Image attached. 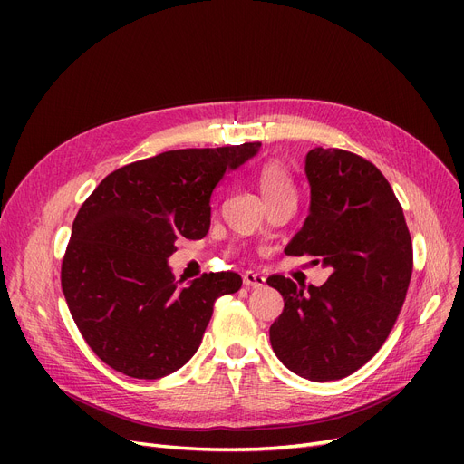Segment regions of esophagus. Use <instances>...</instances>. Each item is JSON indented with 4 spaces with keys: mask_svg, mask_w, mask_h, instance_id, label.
I'll use <instances>...</instances> for the list:
<instances>
[{
    "mask_svg": "<svg viewBox=\"0 0 464 464\" xmlns=\"http://www.w3.org/2000/svg\"><path fill=\"white\" fill-rule=\"evenodd\" d=\"M242 282L250 289V287H263L265 285V276H261L259 273L254 271H246L245 276H242Z\"/></svg>",
    "mask_w": 464,
    "mask_h": 464,
    "instance_id": "34e87169",
    "label": "esophagus"
}]
</instances>
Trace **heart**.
Returning <instances> with one entry per match:
<instances>
[{
  "label": "heart",
  "instance_id": "1",
  "mask_svg": "<svg viewBox=\"0 0 464 464\" xmlns=\"http://www.w3.org/2000/svg\"><path fill=\"white\" fill-rule=\"evenodd\" d=\"M257 186L263 193L266 205L285 198L297 199V188H295L294 177H291L289 169L278 160H269L259 167Z\"/></svg>",
  "mask_w": 464,
  "mask_h": 464
}]
</instances>
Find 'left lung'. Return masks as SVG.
Listing matches in <instances>:
<instances>
[{
	"mask_svg": "<svg viewBox=\"0 0 464 464\" xmlns=\"http://www.w3.org/2000/svg\"><path fill=\"white\" fill-rule=\"evenodd\" d=\"M310 210L287 256H312L331 276L308 294L282 275L266 278L284 297L271 344L285 367L312 382L346 378L392 333L411 278L413 254L402 207L364 158L314 149L306 154Z\"/></svg>",
	"mask_w": 464,
	"mask_h": 464,
	"instance_id": "obj_1",
	"label": "left lung"
}]
</instances>
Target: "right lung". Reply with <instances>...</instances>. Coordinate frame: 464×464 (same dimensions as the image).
I'll use <instances>...</instances> for the list:
<instances>
[{
	"instance_id": "1",
	"label": "right lung",
	"mask_w": 464,
	"mask_h": 464,
	"mask_svg": "<svg viewBox=\"0 0 464 464\" xmlns=\"http://www.w3.org/2000/svg\"><path fill=\"white\" fill-rule=\"evenodd\" d=\"M261 142L169 150L116 169L82 203L62 263V289L86 344L139 380L179 371L198 352L214 301L240 289L237 273L180 287L167 259L179 237L203 238L210 195Z\"/></svg>"
}]
</instances>
